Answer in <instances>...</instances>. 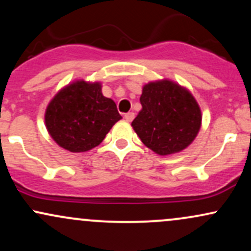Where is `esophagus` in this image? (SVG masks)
<instances>
[{
  "label": "esophagus",
  "instance_id": "1",
  "mask_svg": "<svg viewBox=\"0 0 251 251\" xmlns=\"http://www.w3.org/2000/svg\"><path fill=\"white\" fill-rule=\"evenodd\" d=\"M124 118H125L126 122H132V120L134 119V113L133 112H128V113H126L125 116H124Z\"/></svg>",
  "mask_w": 251,
  "mask_h": 251
}]
</instances>
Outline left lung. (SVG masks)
<instances>
[{"label": "left lung", "mask_w": 251, "mask_h": 251, "mask_svg": "<svg viewBox=\"0 0 251 251\" xmlns=\"http://www.w3.org/2000/svg\"><path fill=\"white\" fill-rule=\"evenodd\" d=\"M143 108L132 122L144 145L160 155L188 148L201 128L200 106L192 94L177 83L163 80L144 86Z\"/></svg>", "instance_id": "1"}]
</instances>
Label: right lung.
<instances>
[{
	"instance_id": "obj_1",
	"label": "right lung",
	"mask_w": 251,
	"mask_h": 251,
	"mask_svg": "<svg viewBox=\"0 0 251 251\" xmlns=\"http://www.w3.org/2000/svg\"><path fill=\"white\" fill-rule=\"evenodd\" d=\"M120 119L116 102L102 96L101 85L83 80L61 89L45 114L50 137L71 152L96 148Z\"/></svg>"
}]
</instances>
